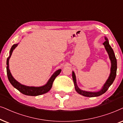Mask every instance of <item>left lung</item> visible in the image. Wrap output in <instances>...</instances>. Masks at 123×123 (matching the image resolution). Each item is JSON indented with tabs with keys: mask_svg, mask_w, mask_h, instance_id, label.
<instances>
[{
	"mask_svg": "<svg viewBox=\"0 0 123 123\" xmlns=\"http://www.w3.org/2000/svg\"><path fill=\"white\" fill-rule=\"evenodd\" d=\"M106 41L103 44H104L106 52H107L108 55H109V58L111 61V68H110V74L107 80H106L105 83L104 84V86L102 87V88L99 90V91L97 92H89V91H83L80 89L78 87V85L76 83V76H75V73L73 71L72 73V76H73V79L74 81V83L75 86V91L77 92V93L79 94L82 95L85 97H98V96H101L106 92L109 89V88L111 84L114 82V80H115L116 75H117V58H116L115 54H114V50H113L112 48H111L110 45L109 44V42L108 39L106 37H105Z\"/></svg>",
	"mask_w": 123,
	"mask_h": 123,
	"instance_id": "1",
	"label": "left lung"
}]
</instances>
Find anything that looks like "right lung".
<instances>
[{
    "label": "right lung",
    "mask_w": 123,
    "mask_h": 123,
    "mask_svg": "<svg viewBox=\"0 0 123 123\" xmlns=\"http://www.w3.org/2000/svg\"><path fill=\"white\" fill-rule=\"evenodd\" d=\"M19 43L15 44L12 45L11 47L10 52H9V56L7 58L6 60V73H7V76L8 80H9V82L11 84L14 86V88H16L18 91H19L21 93L25 95H27V96H37L39 95H42L45 94L50 91L51 89L52 84L54 80H55V78L60 74L61 69H59L57 71H55V73L53 74L51 77L47 81V83L45 85L40 86H26L25 85H23L17 81L13 77L12 74H11L10 70H9V61L10 59L11 55H12V52L13 50L15 49Z\"/></svg>",
    "instance_id": "obj_1"
}]
</instances>
